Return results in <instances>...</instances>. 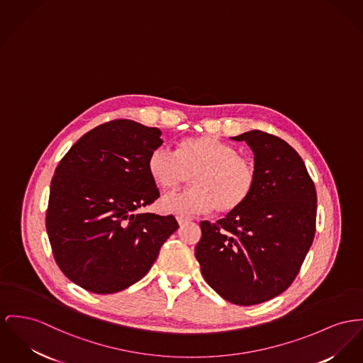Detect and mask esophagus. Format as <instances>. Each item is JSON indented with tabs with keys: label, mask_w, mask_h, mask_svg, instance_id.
I'll list each match as a JSON object with an SVG mask.
<instances>
[{
	"label": "esophagus",
	"mask_w": 363,
	"mask_h": 363,
	"mask_svg": "<svg viewBox=\"0 0 363 363\" xmlns=\"http://www.w3.org/2000/svg\"><path fill=\"white\" fill-rule=\"evenodd\" d=\"M177 223L180 224V225H183L184 223H189V221H191V218H182V216H177Z\"/></svg>",
	"instance_id": "1"
}]
</instances>
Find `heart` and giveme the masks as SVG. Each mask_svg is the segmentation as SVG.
Instances as JSON below:
<instances>
[{
	"instance_id": "b5f03b06",
	"label": "heart",
	"mask_w": 363,
	"mask_h": 363,
	"mask_svg": "<svg viewBox=\"0 0 363 363\" xmlns=\"http://www.w3.org/2000/svg\"><path fill=\"white\" fill-rule=\"evenodd\" d=\"M147 170L162 190L177 189L193 174V189L167 194L158 202L161 212L182 218L213 209L218 213L234 212L249 199L256 186L255 164L213 135L186 139L176 152L165 145L154 148Z\"/></svg>"
}]
</instances>
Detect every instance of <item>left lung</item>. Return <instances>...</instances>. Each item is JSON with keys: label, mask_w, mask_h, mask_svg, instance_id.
Listing matches in <instances>:
<instances>
[{"label": "left lung", "mask_w": 363, "mask_h": 363, "mask_svg": "<svg viewBox=\"0 0 363 363\" xmlns=\"http://www.w3.org/2000/svg\"><path fill=\"white\" fill-rule=\"evenodd\" d=\"M255 155L249 199L215 224L201 223L195 257L208 285L238 306L288 289L315 237L316 191L304 161L285 140L262 130L231 138Z\"/></svg>", "instance_id": "obj_1"}]
</instances>
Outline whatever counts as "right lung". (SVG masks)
<instances>
[{
    "label": "right lung",
    "instance_id": "1",
    "mask_svg": "<svg viewBox=\"0 0 363 363\" xmlns=\"http://www.w3.org/2000/svg\"><path fill=\"white\" fill-rule=\"evenodd\" d=\"M161 130L117 120L85 133L62 158L50 183L47 233L53 257L75 285L97 294L140 281L176 218L139 213L160 191L147 161Z\"/></svg>",
    "mask_w": 363,
    "mask_h": 363
}]
</instances>
